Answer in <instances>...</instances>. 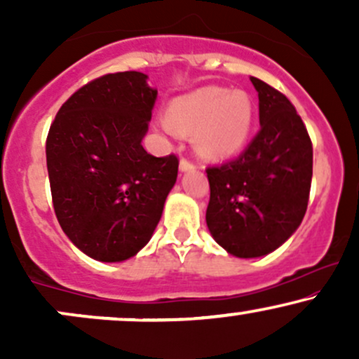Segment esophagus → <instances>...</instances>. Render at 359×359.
I'll list each match as a JSON object with an SVG mask.
<instances>
[{
	"instance_id": "obj_1",
	"label": "esophagus",
	"mask_w": 359,
	"mask_h": 359,
	"mask_svg": "<svg viewBox=\"0 0 359 359\" xmlns=\"http://www.w3.org/2000/svg\"><path fill=\"white\" fill-rule=\"evenodd\" d=\"M179 167H180V172H191V170H194V167H196V165H194L191 160L182 156V158H180Z\"/></svg>"
}]
</instances>
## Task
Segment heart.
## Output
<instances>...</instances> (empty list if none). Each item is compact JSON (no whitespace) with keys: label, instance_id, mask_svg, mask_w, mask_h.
Returning a JSON list of instances; mask_svg holds the SVG:
<instances>
[{"label":"heart","instance_id":"heart-1","mask_svg":"<svg viewBox=\"0 0 359 359\" xmlns=\"http://www.w3.org/2000/svg\"><path fill=\"white\" fill-rule=\"evenodd\" d=\"M251 121L253 102L245 90L204 88L172 101L160 126L168 135L194 133L201 155L224 156L245 143Z\"/></svg>","mask_w":359,"mask_h":359}]
</instances>
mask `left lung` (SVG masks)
I'll use <instances>...</instances> for the list:
<instances>
[{
	"label": "left lung",
	"instance_id": "left-lung-1",
	"mask_svg": "<svg viewBox=\"0 0 359 359\" xmlns=\"http://www.w3.org/2000/svg\"><path fill=\"white\" fill-rule=\"evenodd\" d=\"M250 79L259 131L240 156L205 170V222L217 245L238 258L269 255L295 233L312 180V143L294 104L266 82Z\"/></svg>",
	"mask_w": 359,
	"mask_h": 359
}]
</instances>
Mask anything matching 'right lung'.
<instances>
[{
	"label": "right lung",
	"mask_w": 359,
	"mask_h": 359,
	"mask_svg": "<svg viewBox=\"0 0 359 359\" xmlns=\"http://www.w3.org/2000/svg\"><path fill=\"white\" fill-rule=\"evenodd\" d=\"M143 72L106 74L62 104L47 137L52 203L62 231L97 262H123L150 241L179 172L147 154L156 89Z\"/></svg>",
	"instance_id": "1"
}]
</instances>
